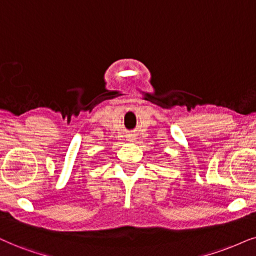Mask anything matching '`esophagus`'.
Masks as SVG:
<instances>
[{
  "label": "esophagus",
  "mask_w": 256,
  "mask_h": 256,
  "mask_svg": "<svg viewBox=\"0 0 256 256\" xmlns=\"http://www.w3.org/2000/svg\"><path fill=\"white\" fill-rule=\"evenodd\" d=\"M128 138H129L128 141H130V142H134V140H135V136H129Z\"/></svg>",
  "instance_id": "obj_1"
}]
</instances>
